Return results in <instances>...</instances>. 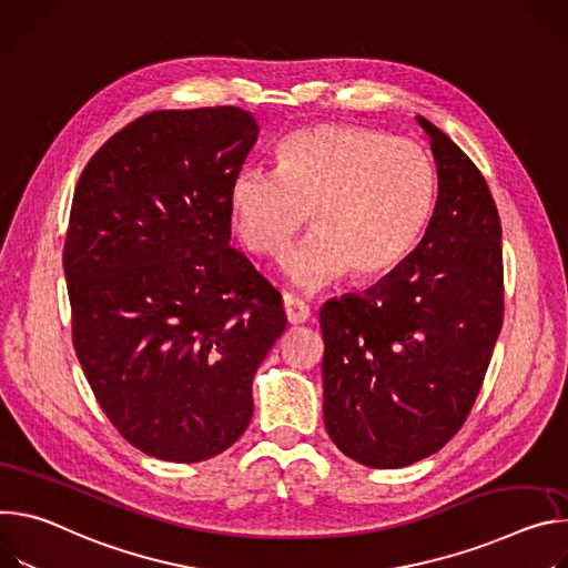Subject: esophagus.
<instances>
[{
  "mask_svg": "<svg viewBox=\"0 0 568 568\" xmlns=\"http://www.w3.org/2000/svg\"><path fill=\"white\" fill-rule=\"evenodd\" d=\"M284 311H286V321H288L291 325H302V323H306V321L311 318L308 304L302 302L300 297L291 295V293L284 295Z\"/></svg>",
  "mask_w": 568,
  "mask_h": 568,
  "instance_id": "obj_1",
  "label": "esophagus"
}]
</instances>
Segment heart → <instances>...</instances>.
I'll return each instance as SVG.
<instances>
[{
	"instance_id": "1",
	"label": "heart",
	"mask_w": 568,
	"mask_h": 568,
	"mask_svg": "<svg viewBox=\"0 0 568 568\" xmlns=\"http://www.w3.org/2000/svg\"><path fill=\"white\" fill-rule=\"evenodd\" d=\"M435 164L406 138L318 123L284 138L277 171L243 166L230 189L232 225L252 255H277L306 221L316 227L282 260L288 280L318 288L397 268L422 241L435 205Z\"/></svg>"
}]
</instances>
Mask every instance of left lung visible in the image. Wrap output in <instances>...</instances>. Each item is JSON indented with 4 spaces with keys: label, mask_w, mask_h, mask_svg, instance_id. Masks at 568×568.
I'll return each mask as SVG.
<instances>
[{
    "label": "left lung",
    "mask_w": 568,
    "mask_h": 568,
    "mask_svg": "<svg viewBox=\"0 0 568 568\" xmlns=\"http://www.w3.org/2000/svg\"><path fill=\"white\" fill-rule=\"evenodd\" d=\"M437 201L410 255L321 308L325 426L374 469L408 467L465 424L503 325L500 221L476 164L428 119Z\"/></svg>",
    "instance_id": "8db88e82"
}]
</instances>
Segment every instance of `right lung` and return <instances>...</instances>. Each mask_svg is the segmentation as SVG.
Returning a JSON list of instances; mask_svg holds the SVG:
<instances>
[{"mask_svg":"<svg viewBox=\"0 0 568 568\" xmlns=\"http://www.w3.org/2000/svg\"><path fill=\"white\" fill-rule=\"evenodd\" d=\"M260 125L234 105L155 110L83 169L62 252L88 384L133 447L223 454L286 329L282 295L230 245V189Z\"/></svg>","mask_w":568,"mask_h":568,"instance_id":"add662e5","label":"right lung"}]
</instances>
